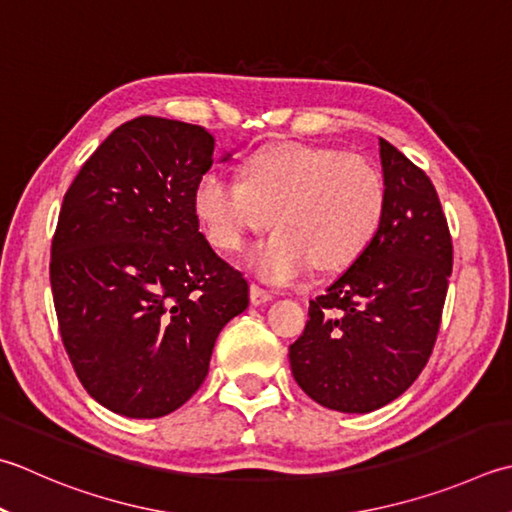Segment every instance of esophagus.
<instances>
[{
	"mask_svg": "<svg viewBox=\"0 0 512 512\" xmlns=\"http://www.w3.org/2000/svg\"><path fill=\"white\" fill-rule=\"evenodd\" d=\"M270 299H273V293H270V290L257 286V284H250V304L262 306V304L270 302Z\"/></svg>",
	"mask_w": 512,
	"mask_h": 512,
	"instance_id": "obj_1",
	"label": "esophagus"
}]
</instances>
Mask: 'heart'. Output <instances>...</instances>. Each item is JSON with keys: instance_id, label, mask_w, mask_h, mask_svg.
Listing matches in <instances>:
<instances>
[{"instance_id": "1", "label": "heart", "mask_w": 512, "mask_h": 512, "mask_svg": "<svg viewBox=\"0 0 512 512\" xmlns=\"http://www.w3.org/2000/svg\"><path fill=\"white\" fill-rule=\"evenodd\" d=\"M210 246L237 253L270 219L277 230L259 242L246 268L268 284H290L315 264L342 270L379 235L386 186L362 155L308 144H275L250 155L242 182L208 170L190 197Z\"/></svg>"}]
</instances>
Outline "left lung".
I'll use <instances>...</instances> for the list:
<instances>
[{
	"mask_svg": "<svg viewBox=\"0 0 512 512\" xmlns=\"http://www.w3.org/2000/svg\"><path fill=\"white\" fill-rule=\"evenodd\" d=\"M386 215L366 253L310 302L288 348L304 393L339 413H373L422 373L442 322L453 242L433 182L379 137Z\"/></svg>",
	"mask_w": 512,
	"mask_h": 512,
	"instance_id": "1",
	"label": "left lung"
}]
</instances>
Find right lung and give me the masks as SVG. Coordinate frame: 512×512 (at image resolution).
<instances>
[{
    "instance_id": "add662e5",
    "label": "right lung",
    "mask_w": 512,
    "mask_h": 512,
    "mask_svg": "<svg viewBox=\"0 0 512 512\" xmlns=\"http://www.w3.org/2000/svg\"><path fill=\"white\" fill-rule=\"evenodd\" d=\"M213 153L202 126L142 115L104 139L64 195L50 248L59 333L88 395L117 415L184 406L217 335L248 306L246 279L190 206Z\"/></svg>"
}]
</instances>
